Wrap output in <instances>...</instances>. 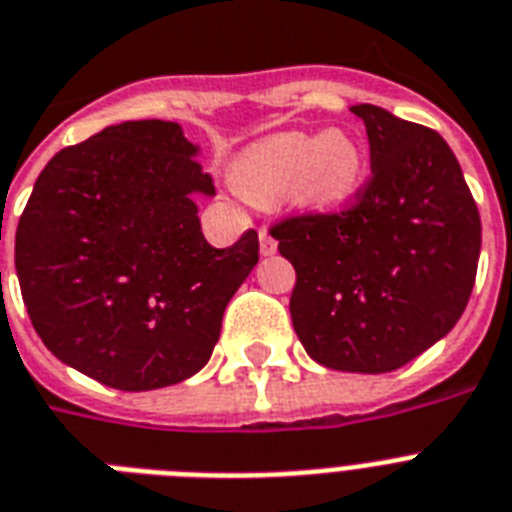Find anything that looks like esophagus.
I'll use <instances>...</instances> for the list:
<instances>
[{
    "label": "esophagus",
    "instance_id": "34e87169",
    "mask_svg": "<svg viewBox=\"0 0 512 512\" xmlns=\"http://www.w3.org/2000/svg\"><path fill=\"white\" fill-rule=\"evenodd\" d=\"M276 249H278V244H276V239L270 236L268 228H260V255H265V257L276 255Z\"/></svg>",
    "mask_w": 512,
    "mask_h": 512
}]
</instances>
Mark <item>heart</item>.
I'll return each instance as SVG.
<instances>
[{
	"label": "heart",
	"mask_w": 512,
	"mask_h": 512,
	"mask_svg": "<svg viewBox=\"0 0 512 512\" xmlns=\"http://www.w3.org/2000/svg\"><path fill=\"white\" fill-rule=\"evenodd\" d=\"M368 178L363 144L347 131H284L244 149L234 165L242 194L260 205H294L336 213L355 202Z\"/></svg>",
	"instance_id": "b5f03b06"
}]
</instances>
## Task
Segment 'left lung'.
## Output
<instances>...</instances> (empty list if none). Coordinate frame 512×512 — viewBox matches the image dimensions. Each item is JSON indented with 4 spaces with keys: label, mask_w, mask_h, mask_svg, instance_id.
<instances>
[{
    "label": "left lung",
    "mask_w": 512,
    "mask_h": 512,
    "mask_svg": "<svg viewBox=\"0 0 512 512\" xmlns=\"http://www.w3.org/2000/svg\"><path fill=\"white\" fill-rule=\"evenodd\" d=\"M371 181L350 210L281 220L270 234L297 270L289 310L315 363L389 373L450 334L481 252V218L442 136L355 105Z\"/></svg>",
    "instance_id": "8db88e82"
}]
</instances>
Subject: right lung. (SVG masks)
Wrapping results in <instances>:
<instances>
[{
    "label": "right lung",
    "mask_w": 512,
    "mask_h": 512,
    "mask_svg": "<svg viewBox=\"0 0 512 512\" xmlns=\"http://www.w3.org/2000/svg\"><path fill=\"white\" fill-rule=\"evenodd\" d=\"M197 155L170 120L107 126L47 162L20 215L15 270L36 334L120 392L202 371L260 257L255 231L207 244L197 197L215 186Z\"/></svg>",
    "instance_id": "obj_1"
}]
</instances>
